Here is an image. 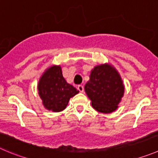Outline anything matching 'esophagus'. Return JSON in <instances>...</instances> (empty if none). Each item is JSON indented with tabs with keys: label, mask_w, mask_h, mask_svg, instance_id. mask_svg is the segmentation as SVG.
Returning <instances> with one entry per match:
<instances>
[{
	"label": "esophagus",
	"mask_w": 158,
	"mask_h": 158,
	"mask_svg": "<svg viewBox=\"0 0 158 158\" xmlns=\"http://www.w3.org/2000/svg\"><path fill=\"white\" fill-rule=\"evenodd\" d=\"M77 89H79V92H81V93H82L84 91V87L82 85H79V86H77Z\"/></svg>",
	"instance_id": "1"
}]
</instances>
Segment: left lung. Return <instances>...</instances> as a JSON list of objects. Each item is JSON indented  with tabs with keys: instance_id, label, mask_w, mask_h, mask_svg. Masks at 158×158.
<instances>
[{
	"instance_id": "1",
	"label": "left lung",
	"mask_w": 158,
	"mask_h": 158,
	"mask_svg": "<svg viewBox=\"0 0 158 158\" xmlns=\"http://www.w3.org/2000/svg\"><path fill=\"white\" fill-rule=\"evenodd\" d=\"M85 92L92 107L99 112L108 114L116 110L125 93L122 77L110 64L96 65L91 70Z\"/></svg>"
}]
</instances>
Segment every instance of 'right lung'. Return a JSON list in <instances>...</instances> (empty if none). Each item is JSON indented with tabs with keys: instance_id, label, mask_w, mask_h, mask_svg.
<instances>
[{
	"instance_id": "1",
	"label": "right lung",
	"mask_w": 158,
	"mask_h": 158,
	"mask_svg": "<svg viewBox=\"0 0 158 158\" xmlns=\"http://www.w3.org/2000/svg\"><path fill=\"white\" fill-rule=\"evenodd\" d=\"M38 94L47 110L60 112L67 107L71 97L79 91L63 77L61 65H51L46 69L39 79Z\"/></svg>"
}]
</instances>
